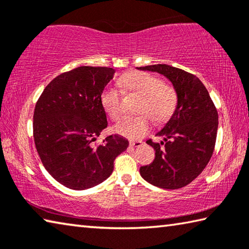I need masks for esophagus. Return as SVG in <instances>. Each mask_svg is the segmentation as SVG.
Listing matches in <instances>:
<instances>
[{"mask_svg":"<svg viewBox=\"0 0 249 249\" xmlns=\"http://www.w3.org/2000/svg\"><path fill=\"white\" fill-rule=\"evenodd\" d=\"M129 145L132 147H141L142 145V141H133L129 142Z\"/></svg>","mask_w":249,"mask_h":249,"instance_id":"1","label":"esophagus"}]
</instances>
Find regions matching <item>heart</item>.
<instances>
[{
  "label": "heart",
  "mask_w": 249,
  "mask_h": 249,
  "mask_svg": "<svg viewBox=\"0 0 249 249\" xmlns=\"http://www.w3.org/2000/svg\"><path fill=\"white\" fill-rule=\"evenodd\" d=\"M121 86L133 93L141 95L137 112L138 116H126L114 125V132L129 138H140L148 132L150 119L162 123L175 112L178 96L174 88L163 84L153 74L132 72L121 80ZM121 92L115 88H107L101 96L104 111L112 120H119L122 115Z\"/></svg>",
  "instance_id": "heart-1"
}]
</instances>
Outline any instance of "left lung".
Returning a JSON list of instances; mask_svg holds the SVG:
<instances>
[{"label":"left lung","instance_id":"8db88e82","mask_svg":"<svg viewBox=\"0 0 249 249\" xmlns=\"http://www.w3.org/2000/svg\"><path fill=\"white\" fill-rule=\"evenodd\" d=\"M163 74L174 86L178 104L156 136L146 142L155 149L154 161L141 167L147 182L162 189H180L192 182L208 165L215 146L218 115L204 84L195 74L168 65L140 67Z\"/></svg>","mask_w":249,"mask_h":249}]
</instances>
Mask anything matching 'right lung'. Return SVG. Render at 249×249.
<instances>
[{"instance_id": "right-lung-1", "label": "right lung", "mask_w": 249, "mask_h": 249, "mask_svg": "<svg viewBox=\"0 0 249 249\" xmlns=\"http://www.w3.org/2000/svg\"><path fill=\"white\" fill-rule=\"evenodd\" d=\"M115 70L83 66L54 78L37 101L33 133L41 162L53 179L72 190H86L107 180L114 160L128 147L119 135L94 146L107 126L101 102Z\"/></svg>"}]
</instances>
